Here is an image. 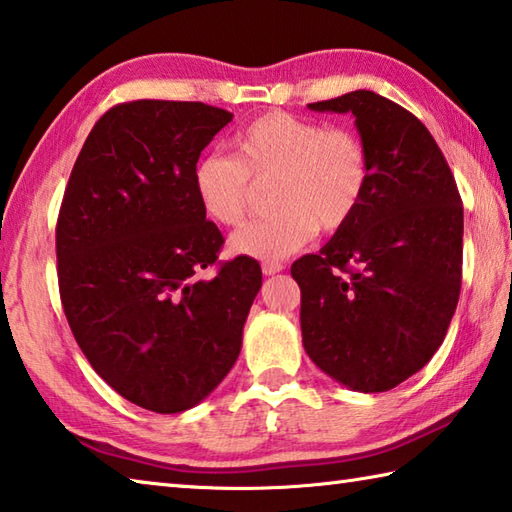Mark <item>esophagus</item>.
Wrapping results in <instances>:
<instances>
[{
	"label": "esophagus",
	"mask_w": 512,
	"mask_h": 512,
	"mask_svg": "<svg viewBox=\"0 0 512 512\" xmlns=\"http://www.w3.org/2000/svg\"><path fill=\"white\" fill-rule=\"evenodd\" d=\"M262 271H264V275H275V273L284 271V264L282 262H264Z\"/></svg>",
	"instance_id": "esophagus-1"
}]
</instances>
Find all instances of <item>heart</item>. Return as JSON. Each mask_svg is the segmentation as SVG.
I'll return each mask as SVG.
<instances>
[{
  "mask_svg": "<svg viewBox=\"0 0 512 512\" xmlns=\"http://www.w3.org/2000/svg\"><path fill=\"white\" fill-rule=\"evenodd\" d=\"M235 154H206L194 165V194L219 226H241L255 185L273 181V212L232 237L239 255L275 262L309 244L315 232H338L369 190V150L349 127H324L286 111H266L232 138Z\"/></svg>",
  "mask_w": 512,
  "mask_h": 512,
  "instance_id": "heart-1",
  "label": "heart"
}]
</instances>
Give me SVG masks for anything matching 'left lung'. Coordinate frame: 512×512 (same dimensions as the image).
<instances>
[{"mask_svg": "<svg viewBox=\"0 0 512 512\" xmlns=\"http://www.w3.org/2000/svg\"><path fill=\"white\" fill-rule=\"evenodd\" d=\"M309 109L353 114L371 181L349 224L291 266L302 342L338 383L387 392L423 369L448 333L461 293L463 203L439 145L401 105L358 89Z\"/></svg>", "mask_w": 512, "mask_h": 512, "instance_id": "8db88e82", "label": "left lung"}]
</instances>
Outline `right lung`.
Here are the masks:
<instances>
[{
    "label": "right lung",
    "mask_w": 512,
    "mask_h": 512,
    "mask_svg": "<svg viewBox=\"0 0 512 512\" xmlns=\"http://www.w3.org/2000/svg\"><path fill=\"white\" fill-rule=\"evenodd\" d=\"M230 120L203 102H120L64 190L55 255L73 338L109 387L156 414L190 410L226 378L262 286L255 259L217 262L224 235L194 194V165ZM208 265L218 273L203 281Z\"/></svg>",
    "instance_id": "obj_1"
}]
</instances>
